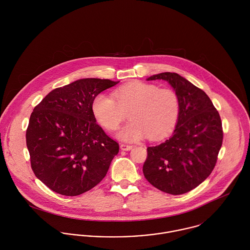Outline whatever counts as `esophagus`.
Wrapping results in <instances>:
<instances>
[{
    "label": "esophagus",
    "mask_w": 250,
    "mask_h": 250,
    "mask_svg": "<svg viewBox=\"0 0 250 250\" xmlns=\"http://www.w3.org/2000/svg\"><path fill=\"white\" fill-rule=\"evenodd\" d=\"M133 148V145H130V144H126V143H121L120 144V149L121 150H124V151H129Z\"/></svg>",
    "instance_id": "34e87169"
}]
</instances>
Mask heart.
Instances as JSON below:
<instances>
[{
	"mask_svg": "<svg viewBox=\"0 0 250 250\" xmlns=\"http://www.w3.org/2000/svg\"><path fill=\"white\" fill-rule=\"evenodd\" d=\"M93 113L107 131H115L126 119L131 120L121 129L118 137L137 142L147 137L158 141L168 136L178 120L180 103L175 91L159 88L141 81L125 83L113 92V98L99 94L92 103Z\"/></svg>",
	"mask_w": 250,
	"mask_h": 250,
	"instance_id": "1",
	"label": "heart"
}]
</instances>
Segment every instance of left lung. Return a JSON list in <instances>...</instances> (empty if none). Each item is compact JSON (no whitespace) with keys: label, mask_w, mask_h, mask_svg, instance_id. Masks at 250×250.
<instances>
[{"label":"left lung","mask_w":250,"mask_h":250,"mask_svg":"<svg viewBox=\"0 0 250 250\" xmlns=\"http://www.w3.org/2000/svg\"><path fill=\"white\" fill-rule=\"evenodd\" d=\"M154 80L170 83L178 96L180 111L172 137L147 147L143 174L158 189L183 194L213 171L223 140L221 119L209 96L177 73L165 72L147 79Z\"/></svg>","instance_id":"left-lung-1"}]
</instances>
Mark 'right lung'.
<instances>
[{"mask_svg":"<svg viewBox=\"0 0 250 250\" xmlns=\"http://www.w3.org/2000/svg\"><path fill=\"white\" fill-rule=\"evenodd\" d=\"M116 83L81 79L55 88L34 108L26 132L31 167L53 191L80 195L106 176L119 144L96 123L92 103Z\"/></svg>","mask_w":250,"mask_h":250,"instance_id":"1","label":"right lung"}]
</instances>
